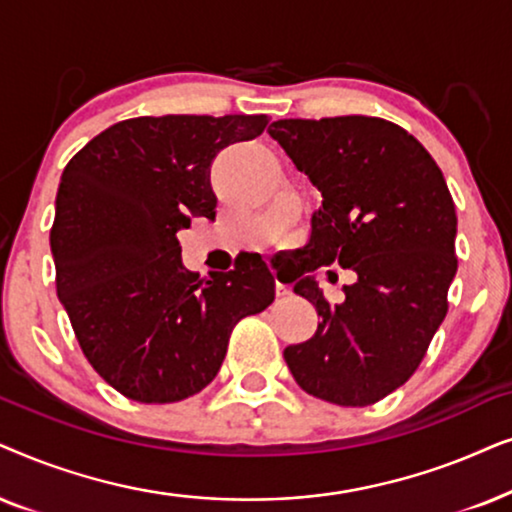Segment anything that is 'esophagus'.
<instances>
[{"instance_id": "1", "label": "esophagus", "mask_w": 512, "mask_h": 512, "mask_svg": "<svg viewBox=\"0 0 512 512\" xmlns=\"http://www.w3.org/2000/svg\"><path fill=\"white\" fill-rule=\"evenodd\" d=\"M290 292H292L290 285L283 283V281H278V278H276V295H278V297H288Z\"/></svg>"}]
</instances>
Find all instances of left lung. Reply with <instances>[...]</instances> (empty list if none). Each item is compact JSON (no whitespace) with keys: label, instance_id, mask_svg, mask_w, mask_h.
Returning a JSON list of instances; mask_svg holds the SVG:
<instances>
[{"label":"left lung","instance_id":"8db88e82","mask_svg":"<svg viewBox=\"0 0 512 512\" xmlns=\"http://www.w3.org/2000/svg\"><path fill=\"white\" fill-rule=\"evenodd\" d=\"M269 135L323 196L295 283L320 323L283 358L306 393L342 407L372 405L412 377L447 316L456 274L452 194L424 145L386 119H278ZM330 263L357 274L339 305L310 276Z\"/></svg>","mask_w":512,"mask_h":512}]
</instances>
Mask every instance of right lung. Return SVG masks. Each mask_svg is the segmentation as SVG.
<instances>
[{
  "mask_svg": "<svg viewBox=\"0 0 512 512\" xmlns=\"http://www.w3.org/2000/svg\"><path fill=\"white\" fill-rule=\"evenodd\" d=\"M267 124V114L126 119L65 166L51 229L58 299L88 363L126 398L177 403L203 391L231 327L274 302L260 255L199 281L177 241L194 217H215V156Z\"/></svg>",
  "mask_w": 512,
  "mask_h": 512,
  "instance_id": "1",
  "label": "right lung"
}]
</instances>
